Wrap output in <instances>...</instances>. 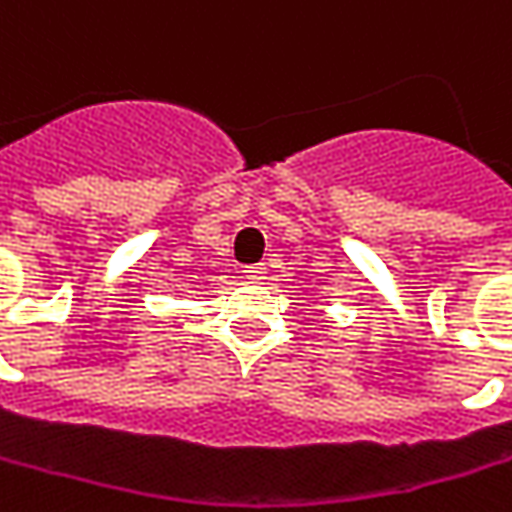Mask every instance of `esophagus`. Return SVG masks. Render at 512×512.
Masks as SVG:
<instances>
[{
	"label": "esophagus",
	"instance_id": "34e87169",
	"mask_svg": "<svg viewBox=\"0 0 512 512\" xmlns=\"http://www.w3.org/2000/svg\"><path fill=\"white\" fill-rule=\"evenodd\" d=\"M243 272H246V277H249L252 283H257V280H263V274H266V266H263V263H252V266H246Z\"/></svg>",
	"mask_w": 512,
	"mask_h": 512
}]
</instances>
